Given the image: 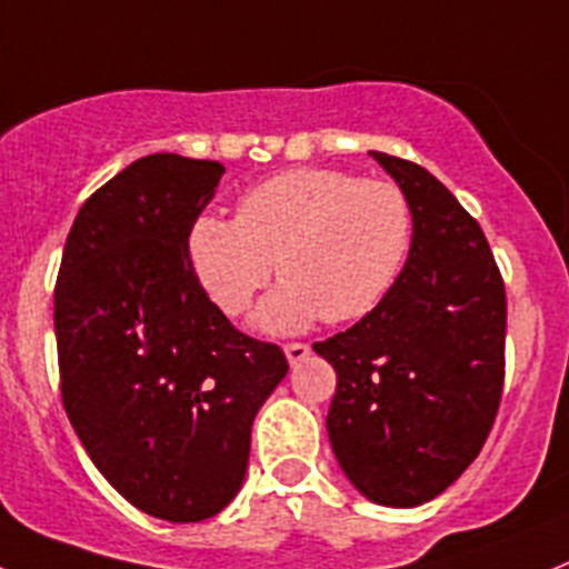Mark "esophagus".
<instances>
[{
    "label": "esophagus",
    "instance_id": "34e87169",
    "mask_svg": "<svg viewBox=\"0 0 569 569\" xmlns=\"http://www.w3.org/2000/svg\"><path fill=\"white\" fill-rule=\"evenodd\" d=\"M284 355H288L290 366H296V362H301L307 355H310V346H307V343H288V346H284Z\"/></svg>",
    "mask_w": 569,
    "mask_h": 569
}]
</instances>
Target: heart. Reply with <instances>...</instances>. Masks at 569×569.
I'll list each match as a JSON object with an SVG mask.
<instances>
[{"label": "heart", "mask_w": 569, "mask_h": 569, "mask_svg": "<svg viewBox=\"0 0 569 569\" xmlns=\"http://www.w3.org/2000/svg\"><path fill=\"white\" fill-rule=\"evenodd\" d=\"M416 212L391 181L299 167L248 189L234 220L200 214L187 237L194 279L237 318L276 276L259 310L268 332H299L318 318L351 323L391 296L413 253Z\"/></svg>", "instance_id": "obj_1"}]
</instances>
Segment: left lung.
I'll use <instances>...</instances> for the list:
<instances>
[{
    "label": "left lung",
    "instance_id": "8db88e82",
    "mask_svg": "<svg viewBox=\"0 0 569 569\" xmlns=\"http://www.w3.org/2000/svg\"><path fill=\"white\" fill-rule=\"evenodd\" d=\"M371 156L413 203V253L371 316L312 349L338 375L327 432L346 478L380 506L413 508L461 478L495 425L506 284L450 189L413 161Z\"/></svg>",
    "mask_w": 569,
    "mask_h": 569
}]
</instances>
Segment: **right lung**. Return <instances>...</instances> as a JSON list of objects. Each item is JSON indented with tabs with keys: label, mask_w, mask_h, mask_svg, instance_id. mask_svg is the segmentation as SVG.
Listing matches in <instances>:
<instances>
[{
	"label": "right lung",
	"mask_w": 569,
	"mask_h": 569,
	"mask_svg": "<svg viewBox=\"0 0 569 569\" xmlns=\"http://www.w3.org/2000/svg\"><path fill=\"white\" fill-rule=\"evenodd\" d=\"M220 161L153 153L74 218L56 281L61 397L102 478L167 522H200L240 491L257 410L288 357L231 327L194 279L187 237Z\"/></svg>",
	"instance_id": "1"
}]
</instances>
